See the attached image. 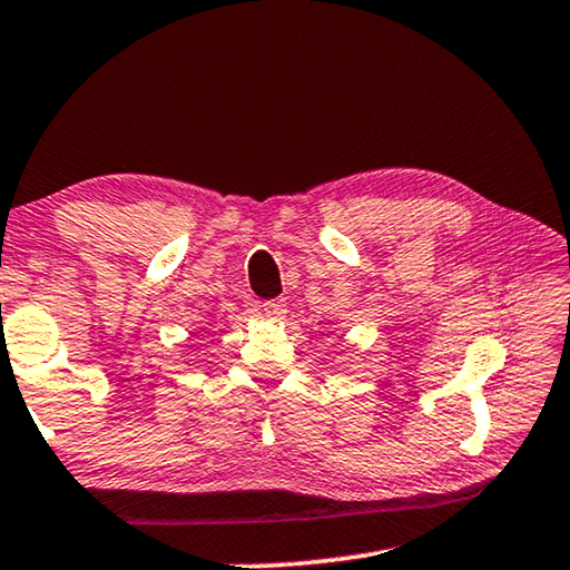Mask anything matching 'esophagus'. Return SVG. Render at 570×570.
<instances>
[{"label":"esophagus","mask_w":570,"mask_h":570,"mask_svg":"<svg viewBox=\"0 0 570 570\" xmlns=\"http://www.w3.org/2000/svg\"><path fill=\"white\" fill-rule=\"evenodd\" d=\"M264 314H266L268 320H274V322L284 320V314H286V304H284V299L266 302V304H264Z\"/></svg>","instance_id":"34e87169"}]
</instances>
